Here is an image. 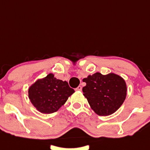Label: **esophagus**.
Listing matches in <instances>:
<instances>
[{"label": "esophagus", "mask_w": 150, "mask_h": 150, "mask_svg": "<svg viewBox=\"0 0 150 150\" xmlns=\"http://www.w3.org/2000/svg\"><path fill=\"white\" fill-rule=\"evenodd\" d=\"M81 89H82L81 86H78L77 88H75L76 91H81Z\"/></svg>", "instance_id": "1"}]
</instances>
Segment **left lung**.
I'll return each instance as SVG.
<instances>
[{
	"mask_svg": "<svg viewBox=\"0 0 150 150\" xmlns=\"http://www.w3.org/2000/svg\"><path fill=\"white\" fill-rule=\"evenodd\" d=\"M83 81V96L91 108L99 116H108L121 106L127 96V85L122 77L113 73L102 75L96 73Z\"/></svg>",
	"mask_w": 150,
	"mask_h": 150,
	"instance_id": "8db88e82",
	"label": "left lung"
}]
</instances>
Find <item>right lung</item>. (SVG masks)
<instances>
[{
  "mask_svg": "<svg viewBox=\"0 0 150 150\" xmlns=\"http://www.w3.org/2000/svg\"><path fill=\"white\" fill-rule=\"evenodd\" d=\"M74 92L66 81L57 79L50 73L29 88L28 97L40 112L51 114L59 110Z\"/></svg>",
  "mask_w": 150,
  "mask_h": 150,
  "instance_id": "add662e5",
  "label": "right lung"
}]
</instances>
